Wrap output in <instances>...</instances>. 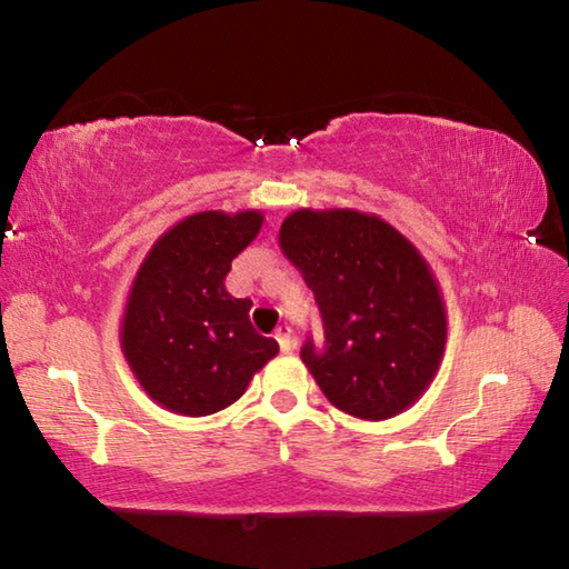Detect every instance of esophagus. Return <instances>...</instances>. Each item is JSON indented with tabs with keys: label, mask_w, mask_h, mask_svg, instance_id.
Listing matches in <instances>:
<instances>
[{
	"label": "esophagus",
	"mask_w": 569,
	"mask_h": 569,
	"mask_svg": "<svg viewBox=\"0 0 569 569\" xmlns=\"http://www.w3.org/2000/svg\"><path fill=\"white\" fill-rule=\"evenodd\" d=\"M276 341H278V346H281L283 353H291L296 349V339H293L291 326H281V329L276 331Z\"/></svg>",
	"instance_id": "1"
}]
</instances>
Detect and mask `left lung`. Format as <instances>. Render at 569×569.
<instances>
[{
  "label": "left lung",
  "instance_id": "obj_1",
  "mask_svg": "<svg viewBox=\"0 0 569 569\" xmlns=\"http://www.w3.org/2000/svg\"><path fill=\"white\" fill-rule=\"evenodd\" d=\"M323 319V343L301 359L323 397L381 421L409 409L435 379L447 313L435 273L397 228L359 210H296L278 233Z\"/></svg>",
  "mask_w": 569,
  "mask_h": 569
}]
</instances>
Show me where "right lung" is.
I'll return each instance as SVG.
<instances>
[{
  "instance_id": "obj_1",
  "label": "right lung",
  "mask_w": 569,
  "mask_h": 569,
  "mask_svg": "<svg viewBox=\"0 0 569 569\" xmlns=\"http://www.w3.org/2000/svg\"><path fill=\"white\" fill-rule=\"evenodd\" d=\"M263 226L258 210L188 216L162 233L134 276L120 343L140 387L172 413L208 417L243 397L276 339L250 326V298L226 291L233 258Z\"/></svg>"
}]
</instances>
